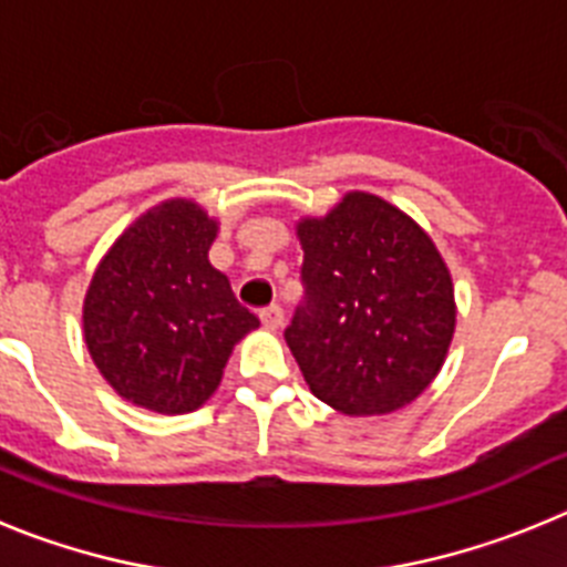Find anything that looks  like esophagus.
<instances>
[{
    "instance_id": "34e87169",
    "label": "esophagus",
    "mask_w": 567,
    "mask_h": 567,
    "mask_svg": "<svg viewBox=\"0 0 567 567\" xmlns=\"http://www.w3.org/2000/svg\"><path fill=\"white\" fill-rule=\"evenodd\" d=\"M260 323H264V329H269V332H275V329L284 327V309L278 307V303H272V307L260 309Z\"/></svg>"
}]
</instances>
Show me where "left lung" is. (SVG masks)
<instances>
[{
  "instance_id": "8db88e82",
  "label": "left lung",
  "mask_w": 567,
  "mask_h": 567,
  "mask_svg": "<svg viewBox=\"0 0 567 567\" xmlns=\"http://www.w3.org/2000/svg\"><path fill=\"white\" fill-rule=\"evenodd\" d=\"M298 238L307 298L284 338L315 398L349 417L420 398L457 323L434 240L372 193H346L323 218H300Z\"/></svg>"
}]
</instances>
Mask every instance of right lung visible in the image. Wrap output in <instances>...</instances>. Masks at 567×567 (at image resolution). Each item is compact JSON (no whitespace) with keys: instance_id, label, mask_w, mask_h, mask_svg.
Wrapping results in <instances>:
<instances>
[{"instance_id":"1","label":"right lung","mask_w":567,"mask_h":567,"mask_svg":"<svg viewBox=\"0 0 567 567\" xmlns=\"http://www.w3.org/2000/svg\"><path fill=\"white\" fill-rule=\"evenodd\" d=\"M218 221L187 198L135 218L84 295L90 358L130 403L187 414L221 383L233 346L260 320L209 264Z\"/></svg>"}]
</instances>
